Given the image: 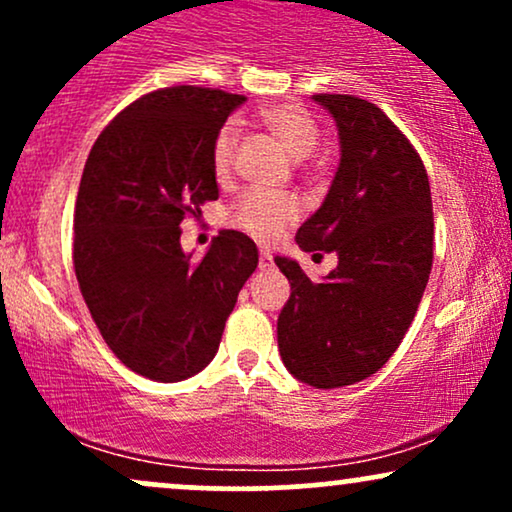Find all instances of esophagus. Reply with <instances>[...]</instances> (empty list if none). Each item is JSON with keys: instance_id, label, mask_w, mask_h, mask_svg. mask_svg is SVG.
Returning a JSON list of instances; mask_svg holds the SVG:
<instances>
[{"instance_id": "34e87169", "label": "esophagus", "mask_w": 512, "mask_h": 512, "mask_svg": "<svg viewBox=\"0 0 512 512\" xmlns=\"http://www.w3.org/2000/svg\"><path fill=\"white\" fill-rule=\"evenodd\" d=\"M272 267H274L272 252L262 250V252H260V269H262V272H269V269H272Z\"/></svg>"}]
</instances>
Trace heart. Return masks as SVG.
I'll use <instances>...</instances> for the list:
<instances>
[{
  "mask_svg": "<svg viewBox=\"0 0 512 512\" xmlns=\"http://www.w3.org/2000/svg\"><path fill=\"white\" fill-rule=\"evenodd\" d=\"M262 125L279 139L281 146L293 158H308L317 149L320 142V127L305 113L303 108L293 103H274L264 105L260 110ZM238 144V122L228 120L219 127L211 142V168L216 178H226L233 166V154ZM298 219V202L284 195H272V192H248L240 197L231 211V221L240 231H245L255 240H274L279 238L293 221Z\"/></svg>",
  "mask_w": 512,
  "mask_h": 512,
  "instance_id": "obj_1",
  "label": "heart"
}]
</instances>
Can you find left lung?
Here are the masks:
<instances>
[{
	"label": "left lung",
	"instance_id": "obj_1",
	"mask_svg": "<svg viewBox=\"0 0 512 512\" xmlns=\"http://www.w3.org/2000/svg\"><path fill=\"white\" fill-rule=\"evenodd\" d=\"M339 134V166L320 209L298 228L305 252H337L320 284L274 257L291 284L276 320L281 361L317 390L383 368L407 334L433 264V204L424 163L378 105L317 93Z\"/></svg>",
	"mask_w": 512,
	"mask_h": 512
}]
</instances>
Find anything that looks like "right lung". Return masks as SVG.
I'll return each mask as SVG.
<instances>
[{"instance_id": "1", "label": "right lung", "mask_w": 512, "mask_h": 512, "mask_svg": "<svg viewBox=\"0 0 512 512\" xmlns=\"http://www.w3.org/2000/svg\"><path fill=\"white\" fill-rule=\"evenodd\" d=\"M245 96L173 86L127 105L93 144L74 207V269L105 344L134 373L180 383L209 366L257 245L221 231L199 262L180 221L219 199L211 142Z\"/></svg>"}]
</instances>
